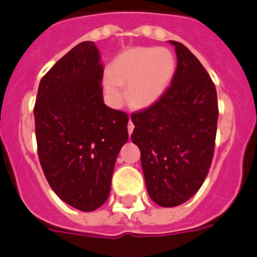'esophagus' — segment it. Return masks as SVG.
<instances>
[{"mask_svg":"<svg viewBox=\"0 0 257 257\" xmlns=\"http://www.w3.org/2000/svg\"><path fill=\"white\" fill-rule=\"evenodd\" d=\"M133 129H135V124L132 122V120H129V122H128V133H129V136L132 135V132H133Z\"/></svg>","mask_w":257,"mask_h":257,"instance_id":"obj_1","label":"esophagus"}]
</instances>
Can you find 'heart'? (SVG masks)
<instances>
[{
  "label": "heart",
  "instance_id": "b5f03b06",
  "mask_svg": "<svg viewBox=\"0 0 257 257\" xmlns=\"http://www.w3.org/2000/svg\"><path fill=\"white\" fill-rule=\"evenodd\" d=\"M175 66V57L168 49L140 48L122 53L112 62L110 79L104 82L108 101L112 106H120L124 99L120 86H128L126 98L132 107L150 106L166 91Z\"/></svg>",
  "mask_w": 257,
  "mask_h": 257
}]
</instances>
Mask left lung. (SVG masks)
<instances>
[{
    "mask_svg": "<svg viewBox=\"0 0 257 257\" xmlns=\"http://www.w3.org/2000/svg\"><path fill=\"white\" fill-rule=\"evenodd\" d=\"M175 46L177 68L162 97L132 113V141L141 151L147 193L162 207H176L199 190L208 175L217 131V93L198 58Z\"/></svg>",
    "mask_w": 257,
    "mask_h": 257,
    "instance_id": "obj_1",
    "label": "left lung"
}]
</instances>
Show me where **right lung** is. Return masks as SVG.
Masks as SVG:
<instances>
[{
	"label": "right lung",
	"mask_w": 257,
	"mask_h": 257,
	"mask_svg": "<svg viewBox=\"0 0 257 257\" xmlns=\"http://www.w3.org/2000/svg\"><path fill=\"white\" fill-rule=\"evenodd\" d=\"M102 77L94 42H81L42 77L33 108L44 175L63 202L84 212L107 200L128 141V115L103 103Z\"/></svg>",
	"instance_id": "right-lung-1"
}]
</instances>
